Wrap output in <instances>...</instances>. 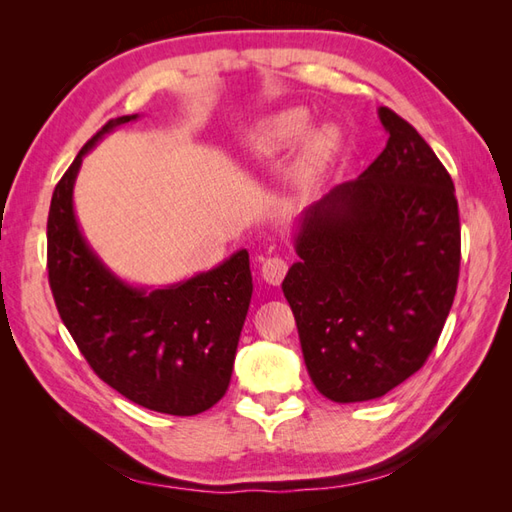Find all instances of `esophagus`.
I'll use <instances>...</instances> for the list:
<instances>
[{
  "mask_svg": "<svg viewBox=\"0 0 512 512\" xmlns=\"http://www.w3.org/2000/svg\"><path fill=\"white\" fill-rule=\"evenodd\" d=\"M286 273H288V262L281 257H268L262 264V277L270 286H279L281 281H284Z\"/></svg>",
  "mask_w": 512,
  "mask_h": 512,
  "instance_id": "1",
  "label": "esophagus"
}]
</instances>
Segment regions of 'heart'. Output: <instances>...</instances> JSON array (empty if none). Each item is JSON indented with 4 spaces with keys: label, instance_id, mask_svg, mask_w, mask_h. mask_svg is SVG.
Returning <instances> with one entry per match:
<instances>
[{
    "label": "heart",
    "instance_id": "heart-1",
    "mask_svg": "<svg viewBox=\"0 0 512 512\" xmlns=\"http://www.w3.org/2000/svg\"><path fill=\"white\" fill-rule=\"evenodd\" d=\"M310 127V116L301 107H286L268 114L257 123L253 134L248 136V151L259 160H270L284 154L295 143L306 136ZM334 156V138L328 129L312 132L297 154L292 165V182L299 189H310L317 184L323 173L328 171Z\"/></svg>",
    "mask_w": 512,
    "mask_h": 512
}]
</instances>
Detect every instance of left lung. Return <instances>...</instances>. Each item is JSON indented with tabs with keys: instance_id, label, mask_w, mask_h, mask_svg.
Returning a JSON list of instances; mask_svg holds the SVG:
<instances>
[{
	"instance_id": "obj_1",
	"label": "left lung",
	"mask_w": 512,
	"mask_h": 512,
	"mask_svg": "<svg viewBox=\"0 0 512 512\" xmlns=\"http://www.w3.org/2000/svg\"><path fill=\"white\" fill-rule=\"evenodd\" d=\"M385 149L299 220L284 279L303 361L325 398L385 396L427 363L460 277L455 187L433 149L389 107Z\"/></svg>"
}]
</instances>
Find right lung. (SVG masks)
<instances>
[{
    "instance_id": "obj_1",
    "label": "right lung",
    "mask_w": 512,
    "mask_h": 512,
    "mask_svg": "<svg viewBox=\"0 0 512 512\" xmlns=\"http://www.w3.org/2000/svg\"><path fill=\"white\" fill-rule=\"evenodd\" d=\"M134 118L107 121L54 187L48 281L61 321L103 383L145 409L195 416L231 383L253 277L248 253L237 250L209 273L149 292L125 284L96 257L74 217V180L83 156Z\"/></svg>"
}]
</instances>
